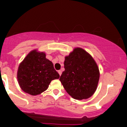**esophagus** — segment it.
Masks as SVG:
<instances>
[{
  "label": "esophagus",
  "mask_w": 127,
  "mask_h": 127,
  "mask_svg": "<svg viewBox=\"0 0 127 127\" xmlns=\"http://www.w3.org/2000/svg\"><path fill=\"white\" fill-rule=\"evenodd\" d=\"M58 74H60V75H61V74H62V71H61V70H60V71H58Z\"/></svg>",
  "instance_id": "obj_1"
}]
</instances>
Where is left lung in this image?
Returning <instances> with one entry per match:
<instances>
[{"instance_id": "obj_1", "label": "left lung", "mask_w": 127, "mask_h": 127, "mask_svg": "<svg viewBox=\"0 0 127 127\" xmlns=\"http://www.w3.org/2000/svg\"><path fill=\"white\" fill-rule=\"evenodd\" d=\"M64 71L60 80L67 93L75 99L92 96L98 86L99 71L92 56L81 48H75L65 57Z\"/></svg>"}]
</instances>
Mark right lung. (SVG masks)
<instances>
[{"mask_svg":"<svg viewBox=\"0 0 127 127\" xmlns=\"http://www.w3.org/2000/svg\"><path fill=\"white\" fill-rule=\"evenodd\" d=\"M60 78L52 61L44 52L31 51L20 63L17 72L18 84L25 93L35 96L45 91L51 81Z\"/></svg>","mask_w":127,"mask_h":127,"instance_id":"add662e5","label":"right lung"}]
</instances>
